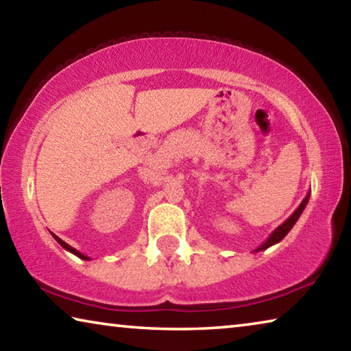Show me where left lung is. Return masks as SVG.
I'll return each instance as SVG.
<instances>
[{
  "label": "left lung",
  "instance_id": "1",
  "mask_svg": "<svg viewBox=\"0 0 351 351\" xmlns=\"http://www.w3.org/2000/svg\"><path fill=\"white\" fill-rule=\"evenodd\" d=\"M310 195H311V192H308L306 193V197L304 198V201H302L300 203V206L297 207V209L291 213V217L288 218V219H285V221L278 226L277 229H274L272 230V234L268 237V239L265 240V243H261V245L255 249L254 252H260V251H265V249H268V247H271V246H274V245H277V243H280L285 237H287V234L289 232L291 229H293V226L295 224V221L297 219L300 218V215H302V212H304V209L306 207V204H308V199H310Z\"/></svg>",
  "mask_w": 351,
  "mask_h": 351
}]
</instances>
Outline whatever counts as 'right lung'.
<instances>
[{
	"label": "right lung",
	"mask_w": 351,
	"mask_h": 351,
	"mask_svg": "<svg viewBox=\"0 0 351 351\" xmlns=\"http://www.w3.org/2000/svg\"><path fill=\"white\" fill-rule=\"evenodd\" d=\"M52 237H54V239L57 240V243H58V245H60L63 249H66V251H69L71 254H74V255H77V257H79V258H82V260H90V257H86V255H83L82 252H79V251H77V249H74L73 246H69L68 245V243H64L62 239H60V237H57V235H54V234H52Z\"/></svg>",
	"instance_id": "obj_1"
}]
</instances>
